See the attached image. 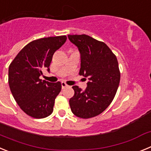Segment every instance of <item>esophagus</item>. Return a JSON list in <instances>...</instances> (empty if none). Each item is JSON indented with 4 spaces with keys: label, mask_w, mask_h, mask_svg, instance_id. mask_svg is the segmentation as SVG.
I'll use <instances>...</instances> for the list:
<instances>
[{
    "label": "esophagus",
    "mask_w": 151,
    "mask_h": 151,
    "mask_svg": "<svg viewBox=\"0 0 151 151\" xmlns=\"http://www.w3.org/2000/svg\"><path fill=\"white\" fill-rule=\"evenodd\" d=\"M61 86H62V88H65L68 87V85H66V82H61Z\"/></svg>",
    "instance_id": "1"
}]
</instances>
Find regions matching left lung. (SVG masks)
<instances>
[{
    "label": "left lung",
    "instance_id": "1",
    "mask_svg": "<svg viewBox=\"0 0 151 151\" xmlns=\"http://www.w3.org/2000/svg\"><path fill=\"white\" fill-rule=\"evenodd\" d=\"M68 38L79 50V75L88 79L84 91L73 86L69 105L75 116L91 118L104 111L115 97L120 81L118 61L106 44L87 35H69Z\"/></svg>",
    "mask_w": 151,
    "mask_h": 151
}]
</instances>
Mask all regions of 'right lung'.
Masks as SVG:
<instances>
[{"mask_svg": "<svg viewBox=\"0 0 151 151\" xmlns=\"http://www.w3.org/2000/svg\"><path fill=\"white\" fill-rule=\"evenodd\" d=\"M66 41V35L32 41L19 52L9 66L8 82L12 94L21 109L33 118H45L54 110L61 83L46 82L39 77L45 69L50 71L54 52Z\"/></svg>", "mask_w": 151, "mask_h": 151, "instance_id": "1", "label": "right lung"}]
</instances>
